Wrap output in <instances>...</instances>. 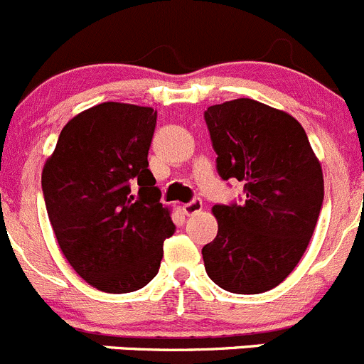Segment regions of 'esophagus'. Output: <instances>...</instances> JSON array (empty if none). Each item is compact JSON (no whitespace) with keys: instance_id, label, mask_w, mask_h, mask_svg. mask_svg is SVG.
I'll use <instances>...</instances> for the list:
<instances>
[{"instance_id":"34e87169","label":"esophagus","mask_w":364,"mask_h":364,"mask_svg":"<svg viewBox=\"0 0 364 364\" xmlns=\"http://www.w3.org/2000/svg\"><path fill=\"white\" fill-rule=\"evenodd\" d=\"M202 207H203L202 200L193 198L191 202H188V203H184V205H182V210H184L186 216H195V214H198L200 210H202Z\"/></svg>"}]
</instances>
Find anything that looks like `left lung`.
Wrapping results in <instances>:
<instances>
[{"mask_svg":"<svg viewBox=\"0 0 364 364\" xmlns=\"http://www.w3.org/2000/svg\"><path fill=\"white\" fill-rule=\"evenodd\" d=\"M223 180L245 184L243 203L213 207L214 241L202 248L207 275L225 291L257 295L299 264L323 203V173L302 124L250 98L203 114Z\"/></svg>","mask_w":364,"mask_h":364,"instance_id":"left-lung-1","label":"left lung"}]
</instances>
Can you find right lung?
I'll use <instances>...</instances> for the list:
<instances>
[{
    "label": "right lung",
    "instance_id": "right-lung-1",
    "mask_svg": "<svg viewBox=\"0 0 364 364\" xmlns=\"http://www.w3.org/2000/svg\"><path fill=\"white\" fill-rule=\"evenodd\" d=\"M155 124L151 107L100 103L62 128L44 164V202L58 247L100 291L144 288L175 232L148 169Z\"/></svg>",
    "mask_w": 364,
    "mask_h": 364
}]
</instances>
